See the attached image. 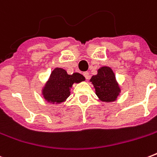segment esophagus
Listing matches in <instances>:
<instances>
[{
    "mask_svg": "<svg viewBox=\"0 0 157 157\" xmlns=\"http://www.w3.org/2000/svg\"><path fill=\"white\" fill-rule=\"evenodd\" d=\"M83 75H84V76L86 77V79H87V80H88V79H90V73H89L88 71H85V72L83 73Z\"/></svg>",
    "mask_w": 157,
    "mask_h": 157,
    "instance_id": "34e87169",
    "label": "esophagus"
}]
</instances>
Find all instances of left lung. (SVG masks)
I'll list each match as a JSON object with an SVG mask.
<instances>
[{"label": "left lung", "instance_id": "left-lung-1", "mask_svg": "<svg viewBox=\"0 0 157 157\" xmlns=\"http://www.w3.org/2000/svg\"><path fill=\"white\" fill-rule=\"evenodd\" d=\"M90 81L95 88L96 94L103 102L115 101L121 92L114 72L108 67L98 69V74L92 76Z\"/></svg>", "mask_w": 157, "mask_h": 157}]
</instances>
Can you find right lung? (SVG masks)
<instances>
[{
	"label": "right lung",
	"instance_id": "1",
	"mask_svg": "<svg viewBox=\"0 0 157 157\" xmlns=\"http://www.w3.org/2000/svg\"><path fill=\"white\" fill-rule=\"evenodd\" d=\"M85 81L80 73L68 75L63 68L57 67L52 71L49 81L43 89V95L45 100L53 103L64 102L70 95V89L74 83H79Z\"/></svg>",
	"mask_w": 157,
	"mask_h": 157
}]
</instances>
